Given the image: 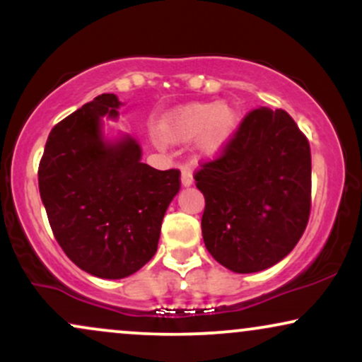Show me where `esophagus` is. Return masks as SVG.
<instances>
[{
  "label": "esophagus",
  "instance_id": "obj_1",
  "mask_svg": "<svg viewBox=\"0 0 362 362\" xmlns=\"http://www.w3.org/2000/svg\"><path fill=\"white\" fill-rule=\"evenodd\" d=\"M180 180H182V185L184 187H190L194 184V177H192V172H190L189 168H184L182 170V177H180Z\"/></svg>",
  "mask_w": 362,
  "mask_h": 362
}]
</instances>
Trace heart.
Returning a JSON list of instances; mask_svg holds the SVG:
<instances>
[{
    "label": "heart",
    "mask_w": 362,
    "mask_h": 362,
    "mask_svg": "<svg viewBox=\"0 0 362 362\" xmlns=\"http://www.w3.org/2000/svg\"><path fill=\"white\" fill-rule=\"evenodd\" d=\"M238 120V109L233 103L194 102L168 112L158 126V134L167 144H185L195 139L199 155L216 158L233 138Z\"/></svg>",
    "instance_id": "b5f03b06"
}]
</instances>
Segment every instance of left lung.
<instances>
[{
  "label": "left lung",
  "instance_id": "1",
  "mask_svg": "<svg viewBox=\"0 0 362 362\" xmlns=\"http://www.w3.org/2000/svg\"><path fill=\"white\" fill-rule=\"evenodd\" d=\"M202 238L219 264L260 272L300 242L310 218L308 139L284 110H252L218 160L202 165Z\"/></svg>",
  "mask_w": 362,
  "mask_h": 362
}]
</instances>
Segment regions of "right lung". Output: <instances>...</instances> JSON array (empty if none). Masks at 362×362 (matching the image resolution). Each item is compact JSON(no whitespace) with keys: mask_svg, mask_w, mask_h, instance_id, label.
Masks as SVG:
<instances>
[{"mask_svg":"<svg viewBox=\"0 0 362 362\" xmlns=\"http://www.w3.org/2000/svg\"><path fill=\"white\" fill-rule=\"evenodd\" d=\"M122 102L103 93L49 134L39 190L57 243L81 271L102 279L138 272L156 253L161 221L180 190L178 170L141 163L132 136L105 138Z\"/></svg>","mask_w":362,"mask_h":362,"instance_id":"obj_1","label":"right lung"}]
</instances>
